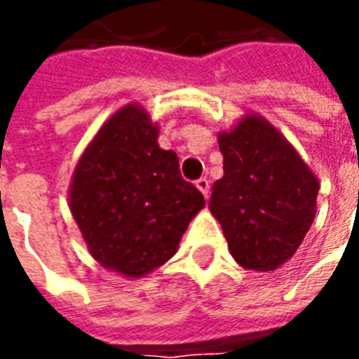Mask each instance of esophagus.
<instances>
[{
  "label": "esophagus",
  "mask_w": 359,
  "mask_h": 359,
  "mask_svg": "<svg viewBox=\"0 0 359 359\" xmlns=\"http://www.w3.org/2000/svg\"><path fill=\"white\" fill-rule=\"evenodd\" d=\"M196 188L200 190L203 194V198H208V194H210V180L205 179V177H202V179L196 180Z\"/></svg>",
  "instance_id": "esophagus-1"
}]
</instances>
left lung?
Masks as SVG:
<instances>
[{
    "label": "left lung",
    "instance_id": "8db88e82",
    "mask_svg": "<svg viewBox=\"0 0 359 359\" xmlns=\"http://www.w3.org/2000/svg\"><path fill=\"white\" fill-rule=\"evenodd\" d=\"M223 179L210 210L236 264L275 271L300 248L317 211L319 180L290 142L257 113L217 134Z\"/></svg>",
    "mask_w": 359,
    "mask_h": 359
}]
</instances>
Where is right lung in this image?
Instances as JSON below:
<instances>
[{
	"label": "right lung",
	"mask_w": 359,
	"mask_h": 359,
	"mask_svg": "<svg viewBox=\"0 0 359 359\" xmlns=\"http://www.w3.org/2000/svg\"><path fill=\"white\" fill-rule=\"evenodd\" d=\"M157 138L148 111L126 103L86 146L69 187V208L92 257L128 278L167 264L205 205L180 177L177 154Z\"/></svg>",
	"instance_id": "right-lung-1"
}]
</instances>
